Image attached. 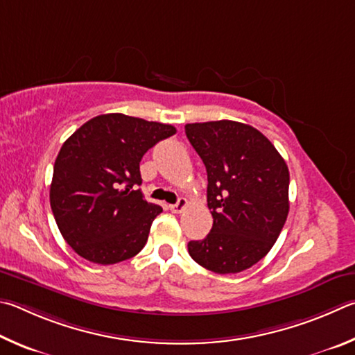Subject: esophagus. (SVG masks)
Here are the masks:
<instances>
[{
	"label": "esophagus",
	"mask_w": 355,
	"mask_h": 355,
	"mask_svg": "<svg viewBox=\"0 0 355 355\" xmlns=\"http://www.w3.org/2000/svg\"><path fill=\"white\" fill-rule=\"evenodd\" d=\"M187 206H189V201L185 200V198H179L176 204H171L170 210H171V212H174V214H181L182 210L187 207Z\"/></svg>",
	"instance_id": "34e87169"
}]
</instances>
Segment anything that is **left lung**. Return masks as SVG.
<instances>
[{
    "label": "left lung",
    "mask_w": 355,
    "mask_h": 355,
    "mask_svg": "<svg viewBox=\"0 0 355 355\" xmlns=\"http://www.w3.org/2000/svg\"><path fill=\"white\" fill-rule=\"evenodd\" d=\"M207 171L214 226L191 240L189 254L218 275L251 268L270 252L287 220L288 166L275 145L250 124L220 120L185 124Z\"/></svg>",
    "instance_id": "obj_1"
}]
</instances>
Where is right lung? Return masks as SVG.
<instances>
[{"label": "right lung", "mask_w": 355, "mask_h": 355, "mask_svg": "<svg viewBox=\"0 0 355 355\" xmlns=\"http://www.w3.org/2000/svg\"><path fill=\"white\" fill-rule=\"evenodd\" d=\"M176 134L171 124L105 114L68 137L54 162L49 202L73 251L112 265L139 254L162 212L140 189V160L155 143Z\"/></svg>", "instance_id": "1"}]
</instances>
